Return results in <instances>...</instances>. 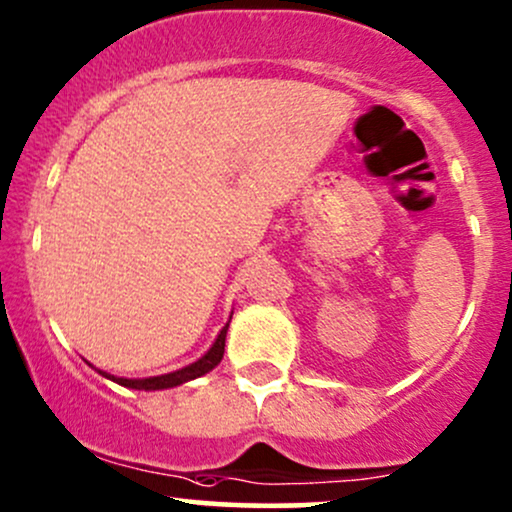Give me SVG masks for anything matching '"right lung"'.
<instances>
[{"mask_svg": "<svg viewBox=\"0 0 512 512\" xmlns=\"http://www.w3.org/2000/svg\"><path fill=\"white\" fill-rule=\"evenodd\" d=\"M228 327H230V322L225 324V327L221 329V334H218V338L214 341V345H211L207 353L199 357L197 362H192V364H188V367H183V369L169 371V374L148 376V378H122V376H112V374H108V371H103V369H96L94 364H91V367H94L101 376L110 378V381H115V383H119V386H124V388H134V390H167V388L183 386V383L195 381V378L209 374L211 369H216L218 364H221L223 353H225V334H228Z\"/></svg>", "mask_w": 512, "mask_h": 512, "instance_id": "right-lung-1", "label": "right lung"}]
</instances>
